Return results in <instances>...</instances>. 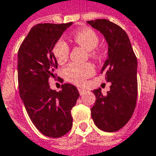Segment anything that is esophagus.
Segmentation results:
<instances>
[{
	"label": "esophagus",
	"mask_w": 156,
	"mask_h": 156,
	"mask_svg": "<svg viewBox=\"0 0 156 156\" xmlns=\"http://www.w3.org/2000/svg\"><path fill=\"white\" fill-rule=\"evenodd\" d=\"M78 90H79V93H80V95H83L84 93H85V90L84 89H83V88H78Z\"/></svg>",
	"instance_id": "1"
}]
</instances>
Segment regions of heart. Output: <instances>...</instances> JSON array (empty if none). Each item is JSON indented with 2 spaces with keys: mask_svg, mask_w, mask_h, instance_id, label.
Masks as SVG:
<instances>
[{
  "mask_svg": "<svg viewBox=\"0 0 156 156\" xmlns=\"http://www.w3.org/2000/svg\"><path fill=\"white\" fill-rule=\"evenodd\" d=\"M72 39L76 44L83 47L87 51H89V55L90 58H95L98 57V52L95 49L98 45L99 38L93 30L89 28L79 30L73 34ZM69 51L70 49L67 42L63 39L57 41L52 48V53L56 60L59 64L67 60ZM93 73L94 67L90 63H71L63 70V75L65 79L74 84H82L85 79L90 77Z\"/></svg>",
  "mask_w": 156,
  "mask_h": 156,
  "instance_id": "heart-1",
  "label": "heart"
}]
</instances>
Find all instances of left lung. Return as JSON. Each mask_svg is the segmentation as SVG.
I'll return each instance as SVG.
<instances>
[{"instance_id":"8db88e82","label":"left lung","mask_w":156,"mask_h":156,"mask_svg":"<svg viewBox=\"0 0 156 156\" xmlns=\"http://www.w3.org/2000/svg\"><path fill=\"white\" fill-rule=\"evenodd\" d=\"M105 37L108 50L107 58L100 73L111 83L106 96L101 89L93 90L96 96L91 107V117L98 129L114 132L122 129L131 118L137 103L138 61L126 32L107 19L87 22Z\"/></svg>"}]
</instances>
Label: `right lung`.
I'll return each instance as SVG.
<instances>
[{"label": "right lung", "instance_id": "add662e5", "mask_svg": "<svg viewBox=\"0 0 156 156\" xmlns=\"http://www.w3.org/2000/svg\"><path fill=\"white\" fill-rule=\"evenodd\" d=\"M73 22L38 24L32 28L17 53L19 93L32 122L40 132L50 138H60L73 126L71 110L79 91L70 83L56 91L50 87L58 67L52 48Z\"/></svg>", "mask_w": 156, "mask_h": 156}]
</instances>
